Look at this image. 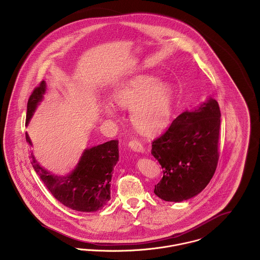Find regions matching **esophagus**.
<instances>
[{"label":"esophagus","mask_w":260,"mask_h":260,"mask_svg":"<svg viewBox=\"0 0 260 260\" xmlns=\"http://www.w3.org/2000/svg\"><path fill=\"white\" fill-rule=\"evenodd\" d=\"M128 146H129V148L132 149L135 152H140V153L144 152V147H143L142 143L140 142V140H138L136 138L130 140L128 143Z\"/></svg>","instance_id":"esophagus-1"}]
</instances>
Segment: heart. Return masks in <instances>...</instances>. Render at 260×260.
Segmentation results:
<instances>
[{"mask_svg":"<svg viewBox=\"0 0 260 260\" xmlns=\"http://www.w3.org/2000/svg\"><path fill=\"white\" fill-rule=\"evenodd\" d=\"M114 102L130 109L133 126L143 134H154L163 129L169 122L174 104L172 88L159 79L151 76H138L129 81L113 94ZM105 112L113 116L111 106H105Z\"/></svg>","mask_w":260,"mask_h":260,"instance_id":"1","label":"heart"}]
</instances>
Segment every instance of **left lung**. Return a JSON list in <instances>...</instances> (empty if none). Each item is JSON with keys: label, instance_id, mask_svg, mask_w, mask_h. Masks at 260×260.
Wrapping results in <instances>:
<instances>
[{"label": "left lung", "instance_id": "8db88e82", "mask_svg": "<svg viewBox=\"0 0 260 260\" xmlns=\"http://www.w3.org/2000/svg\"><path fill=\"white\" fill-rule=\"evenodd\" d=\"M220 109L209 98L194 111L180 114L152 142L163 177L154 193L165 201L180 202L200 193L213 177L218 159Z\"/></svg>", "mask_w": 260, "mask_h": 260}]
</instances>
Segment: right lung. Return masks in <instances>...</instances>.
<instances>
[{
    "mask_svg": "<svg viewBox=\"0 0 260 260\" xmlns=\"http://www.w3.org/2000/svg\"><path fill=\"white\" fill-rule=\"evenodd\" d=\"M46 84L42 81L32 92L27 105L26 125L29 123L38 104L42 101ZM26 140L32 145L29 135ZM32 165L51 194L63 205L76 211L95 212L111 198L112 171L119 160L118 140L86 149L74 171L65 177L52 175L42 168L31 153Z\"/></svg>",
    "mask_w": 260,
    "mask_h": 260,
    "instance_id": "add662e5",
    "label": "right lung"
}]
</instances>
